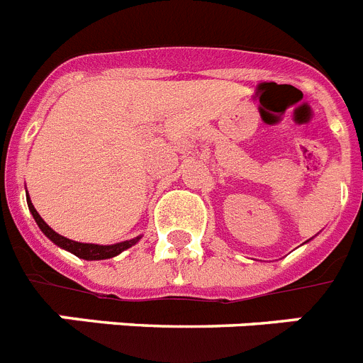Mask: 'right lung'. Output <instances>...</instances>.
I'll list each match as a JSON object with an SVG mask.
<instances>
[{
    "mask_svg": "<svg viewBox=\"0 0 363 363\" xmlns=\"http://www.w3.org/2000/svg\"><path fill=\"white\" fill-rule=\"evenodd\" d=\"M27 203H28V211H30V214L34 216V220H36V223H38V227L41 229V233H43L45 236L50 240V242L56 243L57 247H62V249L72 252L74 256H78V258H82V259H89V262H91V259L114 258V256H118L120 252L127 251L129 247L136 245V243L140 242V238H142V236H136V238H133V240H125V242L112 243V245H98V243L74 242V240H69V238H65V236H62V234H57L56 230H52L49 225H47V223H45V220L40 216V213L34 209V205H32L30 198H27Z\"/></svg>",
    "mask_w": 363,
    "mask_h": 363,
    "instance_id": "add662e5",
    "label": "right lung"
}]
</instances>
